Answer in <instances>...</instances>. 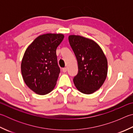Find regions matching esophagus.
I'll use <instances>...</instances> for the list:
<instances>
[{"mask_svg":"<svg viewBox=\"0 0 133 133\" xmlns=\"http://www.w3.org/2000/svg\"><path fill=\"white\" fill-rule=\"evenodd\" d=\"M62 71L63 73H66V72L67 71V68L66 67H64V68H63L62 69Z\"/></svg>","mask_w":133,"mask_h":133,"instance_id":"esophagus-1","label":"esophagus"}]
</instances>
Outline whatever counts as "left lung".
Here are the masks:
<instances>
[{"instance_id": "1", "label": "left lung", "mask_w": 133, "mask_h": 133, "mask_svg": "<svg viewBox=\"0 0 133 133\" xmlns=\"http://www.w3.org/2000/svg\"><path fill=\"white\" fill-rule=\"evenodd\" d=\"M69 41L78 63V73L73 78L74 85L82 93L92 94L101 87L107 78V57L93 40L72 35Z\"/></svg>"}]
</instances>
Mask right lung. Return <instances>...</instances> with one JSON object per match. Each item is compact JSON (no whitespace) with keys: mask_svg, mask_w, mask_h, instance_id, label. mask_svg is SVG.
I'll return each instance as SVG.
<instances>
[{"mask_svg":"<svg viewBox=\"0 0 133 133\" xmlns=\"http://www.w3.org/2000/svg\"><path fill=\"white\" fill-rule=\"evenodd\" d=\"M63 38L62 34L39 35L25 50L21 73L26 85L36 94L46 95L56 85L60 71L56 49Z\"/></svg>","mask_w":133,"mask_h":133,"instance_id":"1","label":"right lung"}]
</instances>
